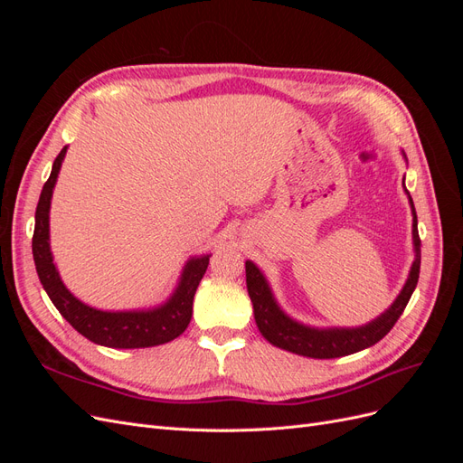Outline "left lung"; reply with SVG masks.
I'll return each instance as SVG.
<instances>
[{"mask_svg": "<svg viewBox=\"0 0 463 463\" xmlns=\"http://www.w3.org/2000/svg\"><path fill=\"white\" fill-rule=\"evenodd\" d=\"M410 203L413 210V243H415V260L411 266L410 278L408 282H405L398 299L394 301V305H392L384 315L369 322L367 326L318 330V328L298 325V322H293L289 317H286L282 311H279V307L276 305L264 276L253 262L247 260L245 262L247 291H249L250 301H253L257 326L264 338L278 347L288 349L291 354H299V355L315 357V359L344 357L349 354H357L361 349L371 347L376 342H381L384 335L394 328V325L405 309V305L410 303L411 293L419 279V269H421V240H419L417 214H415L411 197H410Z\"/></svg>", "mask_w": 463, "mask_h": 463, "instance_id": "1", "label": "left lung"}]
</instances>
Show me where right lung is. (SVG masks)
Instances as JSON below:
<instances>
[{"label":"right lung","instance_id":"obj_1","mask_svg":"<svg viewBox=\"0 0 463 463\" xmlns=\"http://www.w3.org/2000/svg\"><path fill=\"white\" fill-rule=\"evenodd\" d=\"M65 150L67 146H63L61 152L58 154V158L53 160L52 174L44 184V187H42L40 201L36 206L33 257H34L40 284L44 286L48 298L55 305V309L61 313V317L69 322V325L94 344L116 347V349H133V347H150V345L172 342L179 334H184L189 325L191 315H193V298L206 272L208 255L201 259H191L187 262L174 298L154 311L106 313V311H96L92 307L80 303L77 298H73L71 293H69V289L60 279V274L55 270L53 260H52L50 243H48L50 199H52L55 179H58V174H60L61 160L65 156Z\"/></svg>","mask_w":463,"mask_h":463}]
</instances>
